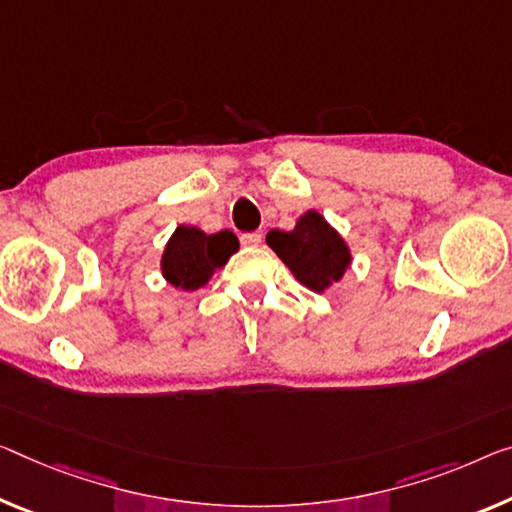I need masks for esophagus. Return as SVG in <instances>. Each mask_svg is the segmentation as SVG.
Instances as JSON below:
<instances>
[{"mask_svg": "<svg viewBox=\"0 0 512 512\" xmlns=\"http://www.w3.org/2000/svg\"><path fill=\"white\" fill-rule=\"evenodd\" d=\"M240 242H242V245H245V247H258V245H261V242H263V233H261V231L245 233V235H242V238H240Z\"/></svg>", "mask_w": 512, "mask_h": 512, "instance_id": "obj_1", "label": "esophagus"}]
</instances>
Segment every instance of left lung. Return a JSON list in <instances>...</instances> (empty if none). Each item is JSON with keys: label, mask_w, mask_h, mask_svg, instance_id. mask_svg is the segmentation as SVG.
Here are the masks:
<instances>
[{"label": "left lung", "mask_w": 512, "mask_h": 512, "mask_svg": "<svg viewBox=\"0 0 512 512\" xmlns=\"http://www.w3.org/2000/svg\"><path fill=\"white\" fill-rule=\"evenodd\" d=\"M265 242L293 277L313 293L332 288L352 265L348 242L318 210H306L297 217L293 231H270Z\"/></svg>", "instance_id": "1"}]
</instances>
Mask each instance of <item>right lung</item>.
<instances>
[{"label":"right lung","instance_id":"right-lung-1","mask_svg":"<svg viewBox=\"0 0 512 512\" xmlns=\"http://www.w3.org/2000/svg\"><path fill=\"white\" fill-rule=\"evenodd\" d=\"M238 249L240 242L233 231L206 233L196 226L180 224L164 245L162 277L180 290H199Z\"/></svg>","mask_w":512,"mask_h":512}]
</instances>
